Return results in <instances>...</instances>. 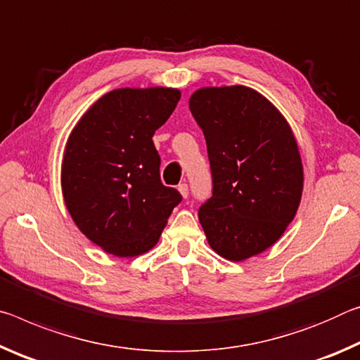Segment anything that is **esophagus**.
<instances>
[{"label": "esophagus", "instance_id": "esophagus-1", "mask_svg": "<svg viewBox=\"0 0 360 360\" xmlns=\"http://www.w3.org/2000/svg\"><path fill=\"white\" fill-rule=\"evenodd\" d=\"M176 190H179V193L181 194V198H185V199L188 198V193H190V190H188V185L186 184H180Z\"/></svg>", "mask_w": 360, "mask_h": 360}]
</instances>
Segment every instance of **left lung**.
I'll use <instances>...</instances> for the list:
<instances>
[{
    "label": "left lung",
    "mask_w": 360,
    "mask_h": 360,
    "mask_svg": "<svg viewBox=\"0 0 360 360\" xmlns=\"http://www.w3.org/2000/svg\"><path fill=\"white\" fill-rule=\"evenodd\" d=\"M212 170V198L199 209L209 245L243 262L269 249L298 210L303 164L290 126L260 92L202 87L190 97Z\"/></svg>",
    "instance_id": "obj_1"
}]
</instances>
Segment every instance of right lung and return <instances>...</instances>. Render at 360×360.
Instances as JSON below:
<instances>
[{
  "instance_id": "1",
  "label": "right lung",
  "mask_w": 360,
  "mask_h": 360,
  "mask_svg": "<svg viewBox=\"0 0 360 360\" xmlns=\"http://www.w3.org/2000/svg\"><path fill=\"white\" fill-rule=\"evenodd\" d=\"M172 87H122L100 97L81 116L65 145L62 193L79 231L116 257L156 245L181 201L164 186L153 135L180 100Z\"/></svg>"
}]
</instances>
